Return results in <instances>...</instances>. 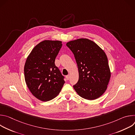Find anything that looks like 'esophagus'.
Masks as SVG:
<instances>
[{
    "mask_svg": "<svg viewBox=\"0 0 135 135\" xmlns=\"http://www.w3.org/2000/svg\"><path fill=\"white\" fill-rule=\"evenodd\" d=\"M66 78L67 80H68L69 79V78H70V75H67V76H66Z\"/></svg>",
    "mask_w": 135,
    "mask_h": 135,
    "instance_id": "obj_1",
    "label": "esophagus"
}]
</instances>
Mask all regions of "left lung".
I'll use <instances>...</instances> for the list:
<instances>
[{
  "instance_id": "obj_1",
  "label": "left lung",
  "mask_w": 135,
  "mask_h": 135,
  "mask_svg": "<svg viewBox=\"0 0 135 135\" xmlns=\"http://www.w3.org/2000/svg\"><path fill=\"white\" fill-rule=\"evenodd\" d=\"M66 45L73 53L79 69V81L73 86L75 90L85 99L98 98L106 90L110 78L105 52L86 38L70 41Z\"/></svg>"
}]
</instances>
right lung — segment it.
I'll use <instances>...</instances> for the list:
<instances>
[{
    "label": "right lung",
    "instance_id": "1",
    "mask_svg": "<svg viewBox=\"0 0 135 135\" xmlns=\"http://www.w3.org/2000/svg\"><path fill=\"white\" fill-rule=\"evenodd\" d=\"M62 45L61 41L45 40L36 45L27 57L25 81L33 95L41 101L56 97L65 83L64 76L54 63Z\"/></svg>",
    "mask_w": 135,
    "mask_h": 135
}]
</instances>
